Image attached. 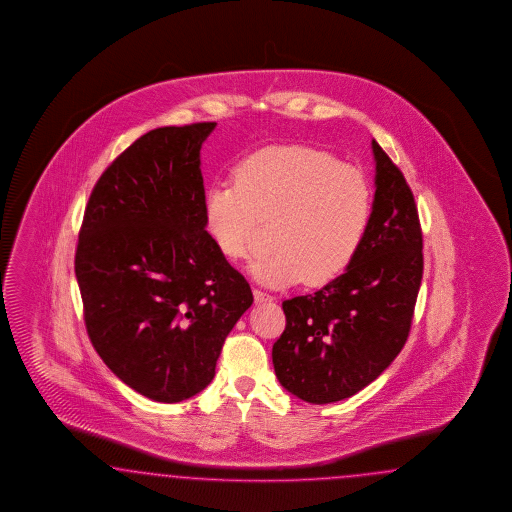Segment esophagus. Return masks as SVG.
<instances>
[{"instance_id":"1","label":"esophagus","mask_w":512,"mask_h":512,"mask_svg":"<svg viewBox=\"0 0 512 512\" xmlns=\"http://www.w3.org/2000/svg\"><path fill=\"white\" fill-rule=\"evenodd\" d=\"M253 298H255L257 304H261V302H272V300H274V296L264 293L261 289H253Z\"/></svg>"}]
</instances>
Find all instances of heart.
I'll return each instance as SVG.
<instances>
[{"label": "heart", "mask_w": 512, "mask_h": 512, "mask_svg": "<svg viewBox=\"0 0 512 512\" xmlns=\"http://www.w3.org/2000/svg\"><path fill=\"white\" fill-rule=\"evenodd\" d=\"M233 182L206 189L202 227L223 257L240 261L259 219H274V249L251 263L259 283L319 287L357 259L372 221V187L357 167L313 146H270L244 157Z\"/></svg>", "instance_id": "heart-1"}]
</instances>
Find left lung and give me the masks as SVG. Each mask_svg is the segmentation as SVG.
Returning a JSON list of instances; mask_svg holds the SVG:
<instances>
[{
    "instance_id": "left-lung-1",
    "label": "left lung",
    "mask_w": 512,
    "mask_h": 512,
    "mask_svg": "<svg viewBox=\"0 0 512 512\" xmlns=\"http://www.w3.org/2000/svg\"><path fill=\"white\" fill-rule=\"evenodd\" d=\"M372 221L357 259L313 295L283 302L272 347L281 387L308 403L340 402L368 387L402 351L422 279V231L402 171L372 140Z\"/></svg>"
}]
</instances>
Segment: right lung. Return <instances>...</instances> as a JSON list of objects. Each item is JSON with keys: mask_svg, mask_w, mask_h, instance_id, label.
<instances>
[{"mask_svg": "<svg viewBox=\"0 0 512 512\" xmlns=\"http://www.w3.org/2000/svg\"><path fill=\"white\" fill-rule=\"evenodd\" d=\"M216 122L159 127L93 187L75 274L86 330L120 381L154 402L210 385L225 338L253 304L202 227V142Z\"/></svg>", "mask_w": 512, "mask_h": 512, "instance_id": "right-lung-1", "label": "right lung"}]
</instances>
